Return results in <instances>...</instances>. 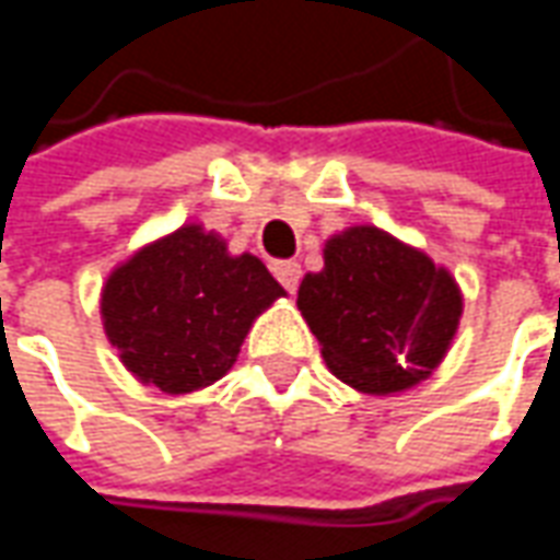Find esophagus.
Instances as JSON below:
<instances>
[{
  "label": "esophagus",
  "instance_id": "esophagus-1",
  "mask_svg": "<svg viewBox=\"0 0 560 560\" xmlns=\"http://www.w3.org/2000/svg\"><path fill=\"white\" fill-rule=\"evenodd\" d=\"M272 272H276V279L281 281V288L284 291H296V284H300V276H303V269H300V264H293V260H281V264H276L272 267Z\"/></svg>",
  "mask_w": 560,
  "mask_h": 560
}]
</instances>
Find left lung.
<instances>
[{
    "instance_id": "obj_1",
    "label": "left lung",
    "mask_w": 560,
    "mask_h": 560,
    "mask_svg": "<svg viewBox=\"0 0 560 560\" xmlns=\"http://www.w3.org/2000/svg\"><path fill=\"white\" fill-rule=\"evenodd\" d=\"M329 372L369 396L411 389L453 345L462 291L450 269L375 224L329 236L296 293Z\"/></svg>"
}]
</instances>
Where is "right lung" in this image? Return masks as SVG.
Here are the masks:
<instances>
[{
	"instance_id": "add662e5",
	"label": "right lung",
	"mask_w": 560,
	"mask_h": 560,
	"mask_svg": "<svg viewBox=\"0 0 560 560\" xmlns=\"http://www.w3.org/2000/svg\"><path fill=\"white\" fill-rule=\"evenodd\" d=\"M284 296L255 255H231L200 224L143 245L107 276V341L140 384L185 396L231 372L260 312Z\"/></svg>"
}]
</instances>
